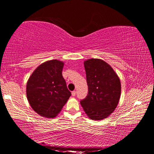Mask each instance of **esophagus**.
Segmentation results:
<instances>
[{"instance_id": "obj_1", "label": "esophagus", "mask_w": 154, "mask_h": 154, "mask_svg": "<svg viewBox=\"0 0 154 154\" xmlns=\"http://www.w3.org/2000/svg\"><path fill=\"white\" fill-rule=\"evenodd\" d=\"M75 95H76V92H75V91H72V96H75Z\"/></svg>"}]
</instances>
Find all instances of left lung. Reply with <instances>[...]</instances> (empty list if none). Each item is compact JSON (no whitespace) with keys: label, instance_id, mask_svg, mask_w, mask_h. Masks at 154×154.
I'll return each instance as SVG.
<instances>
[{"label":"left lung","instance_id":"8db88e82","mask_svg":"<svg viewBox=\"0 0 154 154\" xmlns=\"http://www.w3.org/2000/svg\"><path fill=\"white\" fill-rule=\"evenodd\" d=\"M84 66L88 92L80 103L91 119H105L118 105L121 94L120 81L113 69L102 60H88Z\"/></svg>","mask_w":154,"mask_h":154}]
</instances>
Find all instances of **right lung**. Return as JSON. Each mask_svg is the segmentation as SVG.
Listing matches in <instances>:
<instances>
[{
  "mask_svg": "<svg viewBox=\"0 0 154 154\" xmlns=\"http://www.w3.org/2000/svg\"><path fill=\"white\" fill-rule=\"evenodd\" d=\"M63 66V62L57 60L44 62L28 81V100L33 110L41 116L56 117L71 95L62 77Z\"/></svg>",
  "mask_w": 154,
  "mask_h": 154,
  "instance_id": "add662e5",
  "label": "right lung"
}]
</instances>
